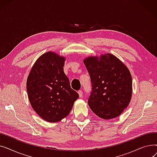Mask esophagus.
<instances>
[{"label": "esophagus", "instance_id": "34e87169", "mask_svg": "<svg viewBox=\"0 0 157 157\" xmlns=\"http://www.w3.org/2000/svg\"><path fill=\"white\" fill-rule=\"evenodd\" d=\"M78 93V94H79V97H83V91H82L81 90H79Z\"/></svg>", "mask_w": 157, "mask_h": 157}]
</instances>
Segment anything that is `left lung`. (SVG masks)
<instances>
[{"mask_svg": "<svg viewBox=\"0 0 157 157\" xmlns=\"http://www.w3.org/2000/svg\"><path fill=\"white\" fill-rule=\"evenodd\" d=\"M92 83L90 108L102 119L118 117L128 105L132 80L128 68L117 56L108 53L83 61Z\"/></svg>", "mask_w": 157, "mask_h": 157, "instance_id": "1", "label": "left lung"}]
</instances>
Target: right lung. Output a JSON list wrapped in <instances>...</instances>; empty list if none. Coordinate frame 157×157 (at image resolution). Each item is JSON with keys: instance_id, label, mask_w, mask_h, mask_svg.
I'll return each mask as SVG.
<instances>
[{"instance_id": "add662e5", "label": "right lung", "mask_w": 157, "mask_h": 157, "mask_svg": "<svg viewBox=\"0 0 157 157\" xmlns=\"http://www.w3.org/2000/svg\"><path fill=\"white\" fill-rule=\"evenodd\" d=\"M65 60L55 53L47 52L37 60L27 78V94L32 108L48 122L65 118L79 98L64 73Z\"/></svg>"}]
</instances>
